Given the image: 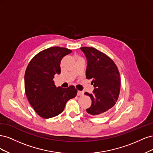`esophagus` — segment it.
Here are the masks:
<instances>
[{"label": "esophagus", "instance_id": "1", "mask_svg": "<svg viewBox=\"0 0 153 153\" xmlns=\"http://www.w3.org/2000/svg\"><path fill=\"white\" fill-rule=\"evenodd\" d=\"M83 94H84V92L82 91H77V96H82Z\"/></svg>", "mask_w": 153, "mask_h": 153}]
</instances>
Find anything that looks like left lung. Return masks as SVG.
I'll return each instance as SVG.
<instances>
[{"label": "left lung", "instance_id": "left-lung-1", "mask_svg": "<svg viewBox=\"0 0 153 153\" xmlns=\"http://www.w3.org/2000/svg\"><path fill=\"white\" fill-rule=\"evenodd\" d=\"M87 66L86 78L92 79L94 89L90 96L92 103L87 112L101 117L109 112L117 101L121 88V79L117 67L106 54L92 47H82Z\"/></svg>", "mask_w": 153, "mask_h": 153}]
</instances>
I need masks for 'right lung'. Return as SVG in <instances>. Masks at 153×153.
I'll return each mask as SVG.
<instances>
[{"label": "right lung", "instance_id": "obj_1", "mask_svg": "<svg viewBox=\"0 0 153 153\" xmlns=\"http://www.w3.org/2000/svg\"><path fill=\"white\" fill-rule=\"evenodd\" d=\"M68 48L53 47L41 51L32 59L25 73V90L30 105L40 117L48 119L62 112L67 101L76 96L71 85L57 87L53 80L61 73L62 59L71 53Z\"/></svg>", "mask_w": 153, "mask_h": 153}]
</instances>
